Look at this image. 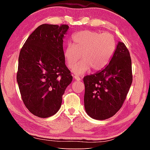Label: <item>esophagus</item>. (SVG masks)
<instances>
[{
    "label": "esophagus",
    "mask_w": 150,
    "mask_h": 150,
    "mask_svg": "<svg viewBox=\"0 0 150 150\" xmlns=\"http://www.w3.org/2000/svg\"><path fill=\"white\" fill-rule=\"evenodd\" d=\"M74 79L75 80V81H81V78H80V77H79L78 76H76V75H75L74 77Z\"/></svg>",
    "instance_id": "34e87169"
}]
</instances>
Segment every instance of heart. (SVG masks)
Here are the masks:
<instances>
[{"instance_id":"obj_1","label":"heart","mask_w":150,"mask_h":150,"mask_svg":"<svg viewBox=\"0 0 150 150\" xmlns=\"http://www.w3.org/2000/svg\"><path fill=\"white\" fill-rule=\"evenodd\" d=\"M115 48L112 35L85 30L73 35V44H67L65 48L64 59L67 67L73 69L81 55L83 60L73 70L77 75L84 74L91 68L93 71H99L110 62Z\"/></svg>"}]
</instances>
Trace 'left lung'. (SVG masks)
<instances>
[{
	"label": "left lung",
	"instance_id": "8db88e82",
	"mask_svg": "<svg viewBox=\"0 0 150 150\" xmlns=\"http://www.w3.org/2000/svg\"><path fill=\"white\" fill-rule=\"evenodd\" d=\"M83 81L87 115L98 120L115 115L122 106L132 83L131 58L125 44L118 42L106 67L85 76Z\"/></svg>",
	"mask_w": 150,
	"mask_h": 150
}]
</instances>
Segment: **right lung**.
Returning <instances> with one entry per match:
<instances>
[{"label": "right lung", "mask_w": 150, "mask_h": 150, "mask_svg": "<svg viewBox=\"0 0 150 150\" xmlns=\"http://www.w3.org/2000/svg\"><path fill=\"white\" fill-rule=\"evenodd\" d=\"M68 29L64 24L40 25L20 50L16 76L20 92L26 107L40 118L57 112L73 80L63 49Z\"/></svg>", "instance_id": "1"}]
</instances>
